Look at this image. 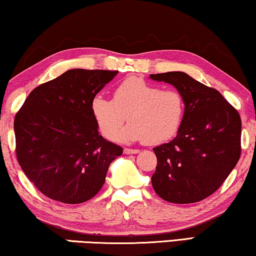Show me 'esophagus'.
Returning <instances> with one entry per match:
<instances>
[{"label": "esophagus", "mask_w": 256, "mask_h": 256, "mask_svg": "<svg viewBox=\"0 0 256 256\" xmlns=\"http://www.w3.org/2000/svg\"><path fill=\"white\" fill-rule=\"evenodd\" d=\"M140 150H130V148H124V154H138Z\"/></svg>", "instance_id": "34e87169"}]
</instances>
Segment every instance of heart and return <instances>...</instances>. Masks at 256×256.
I'll use <instances>...</instances> for the list:
<instances>
[{
  "mask_svg": "<svg viewBox=\"0 0 256 256\" xmlns=\"http://www.w3.org/2000/svg\"><path fill=\"white\" fill-rule=\"evenodd\" d=\"M90 110L106 138H115L128 118L130 124L118 139L158 144L172 139L180 130L186 104L177 90H162L141 78H128L116 87L112 100L95 95Z\"/></svg>",
  "mask_w": 256,
  "mask_h": 256,
  "instance_id": "heart-1",
  "label": "heart"
}]
</instances>
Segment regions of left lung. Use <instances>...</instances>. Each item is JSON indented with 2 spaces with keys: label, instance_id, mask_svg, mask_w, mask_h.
Wrapping results in <instances>:
<instances>
[{
  "label": "left lung",
  "instance_id": "1",
  "mask_svg": "<svg viewBox=\"0 0 256 256\" xmlns=\"http://www.w3.org/2000/svg\"><path fill=\"white\" fill-rule=\"evenodd\" d=\"M184 95L186 112L176 138L152 148L156 158L152 185L172 204H193L220 188L242 152V120L218 90L180 71L150 74Z\"/></svg>",
  "mask_w": 256,
  "mask_h": 256
}]
</instances>
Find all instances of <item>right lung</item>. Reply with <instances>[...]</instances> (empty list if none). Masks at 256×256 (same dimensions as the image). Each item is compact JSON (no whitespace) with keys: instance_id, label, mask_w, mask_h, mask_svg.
<instances>
[{"instance_id":"obj_1","label":"right lung","mask_w":256,"mask_h":256,"mask_svg":"<svg viewBox=\"0 0 256 256\" xmlns=\"http://www.w3.org/2000/svg\"><path fill=\"white\" fill-rule=\"evenodd\" d=\"M118 71L72 68L30 92L14 117L19 166L49 199L82 204L96 196L123 148L98 134L93 98Z\"/></svg>"}]
</instances>
